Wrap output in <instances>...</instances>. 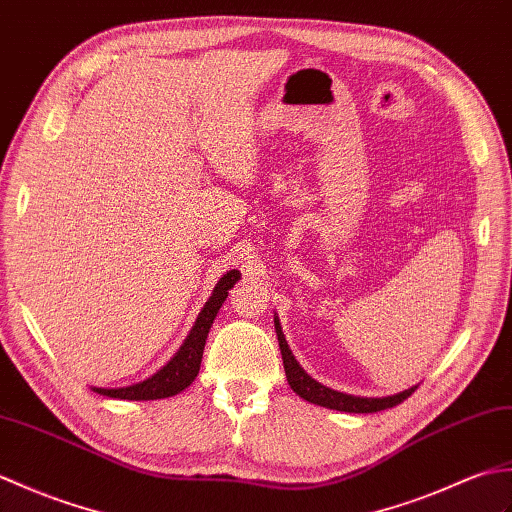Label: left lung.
I'll return each mask as SVG.
<instances>
[{
	"instance_id": "obj_1",
	"label": "left lung",
	"mask_w": 512,
	"mask_h": 512,
	"mask_svg": "<svg viewBox=\"0 0 512 512\" xmlns=\"http://www.w3.org/2000/svg\"><path fill=\"white\" fill-rule=\"evenodd\" d=\"M274 326H276L280 355H282V363H285V374L291 390L298 394L300 399L309 401L313 405H322V407H328V410L350 412V414H372V412L388 410V407L403 403L407 396H412V392L418 388V385H412V388L390 394V396H355V394L326 388V385H322L320 381H315L311 374H306V370L300 366V361L293 357V352L285 339V333H282L278 313L274 315Z\"/></svg>"
}]
</instances>
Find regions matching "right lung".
I'll return each instance as SVG.
<instances>
[{
    "label": "right lung",
    "instance_id": "right-lung-1",
    "mask_svg": "<svg viewBox=\"0 0 512 512\" xmlns=\"http://www.w3.org/2000/svg\"><path fill=\"white\" fill-rule=\"evenodd\" d=\"M238 280H241V274H238L236 269H232L217 282V287H214L208 302L203 304L201 313L197 315V322L190 328L184 344L179 346V350L170 357L166 366L153 372L149 379L133 385H124V388H96L94 385L92 390L102 396H109V399H120V401H157V399H168V396L184 392L199 374L203 348H206L210 326L227 298V291H230Z\"/></svg>",
    "mask_w": 512,
    "mask_h": 512
}]
</instances>
